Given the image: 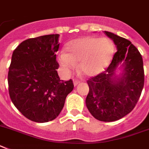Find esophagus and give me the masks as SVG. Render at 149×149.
I'll return each instance as SVG.
<instances>
[{
    "mask_svg": "<svg viewBox=\"0 0 149 149\" xmlns=\"http://www.w3.org/2000/svg\"><path fill=\"white\" fill-rule=\"evenodd\" d=\"M72 82H73V85H74V86H77V85L80 82V81L77 80V79H72Z\"/></svg>",
    "mask_w": 149,
    "mask_h": 149,
    "instance_id": "34e87169",
    "label": "esophagus"
}]
</instances>
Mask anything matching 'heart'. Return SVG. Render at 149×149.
<instances>
[{
    "mask_svg": "<svg viewBox=\"0 0 149 149\" xmlns=\"http://www.w3.org/2000/svg\"><path fill=\"white\" fill-rule=\"evenodd\" d=\"M114 54V45L107 38L86 36L70 42L67 53L58 54L57 61L65 71H70L79 64L82 74L93 77L105 70Z\"/></svg>",
    "mask_w": 149,
    "mask_h": 149,
    "instance_id": "obj_1",
    "label": "heart"
}]
</instances>
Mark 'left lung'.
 Returning <instances> with one entry per match:
<instances>
[{"mask_svg":"<svg viewBox=\"0 0 149 149\" xmlns=\"http://www.w3.org/2000/svg\"><path fill=\"white\" fill-rule=\"evenodd\" d=\"M113 41L117 52L104 72L88 80L86 107L95 119L104 122L120 120L136 106L144 86L143 61L131 42L104 31ZM120 70L121 72L117 74Z\"/></svg>","mask_w":149,"mask_h":149,"instance_id":"1","label":"left lung"}]
</instances>
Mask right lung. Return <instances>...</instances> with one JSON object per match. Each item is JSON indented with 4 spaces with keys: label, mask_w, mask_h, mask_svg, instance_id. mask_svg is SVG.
I'll return each mask as SVG.
<instances>
[{
    "label": "right lung",
    "mask_w": 149,
    "mask_h": 149,
    "mask_svg": "<svg viewBox=\"0 0 149 149\" xmlns=\"http://www.w3.org/2000/svg\"><path fill=\"white\" fill-rule=\"evenodd\" d=\"M60 35L29 38L13 51L8 72L10 97L29 120L45 123L58 117L67 95L73 89L71 79H60L55 52Z\"/></svg>",
    "instance_id": "obj_1"
}]
</instances>
